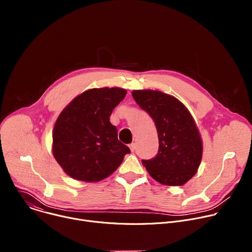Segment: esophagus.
Segmentation results:
<instances>
[{"mask_svg": "<svg viewBox=\"0 0 252 252\" xmlns=\"http://www.w3.org/2000/svg\"><path fill=\"white\" fill-rule=\"evenodd\" d=\"M129 149L131 151V153H133L135 151V143H130L129 145Z\"/></svg>", "mask_w": 252, "mask_h": 252, "instance_id": "34e87169", "label": "esophagus"}]
</instances>
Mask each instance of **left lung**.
I'll return each instance as SVG.
<instances>
[{"label":"left lung","mask_w":252,"mask_h":252,"mask_svg":"<svg viewBox=\"0 0 252 252\" xmlns=\"http://www.w3.org/2000/svg\"><path fill=\"white\" fill-rule=\"evenodd\" d=\"M136 103L154 120L158 152L142 164L153 178L165 186H183L195 174L201 160L202 142L187 107L158 91H133Z\"/></svg>","instance_id":"obj_1"}]
</instances>
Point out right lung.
Returning <instances> with one entry per match:
<instances>
[{"instance_id": "right-lung-1", "label": "right lung", "mask_w": 252, "mask_h": 252, "mask_svg": "<svg viewBox=\"0 0 252 252\" xmlns=\"http://www.w3.org/2000/svg\"><path fill=\"white\" fill-rule=\"evenodd\" d=\"M126 94V90L119 88L93 89L78 95L61 113L54 127L53 153L70 177L99 182L116 171L130 153L110 123Z\"/></svg>"}]
</instances>
